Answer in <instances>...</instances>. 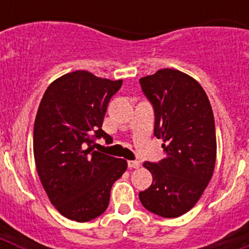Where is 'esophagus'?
Wrapping results in <instances>:
<instances>
[{"mask_svg":"<svg viewBox=\"0 0 249 249\" xmlns=\"http://www.w3.org/2000/svg\"><path fill=\"white\" fill-rule=\"evenodd\" d=\"M141 163L138 160H128V167L129 168H140Z\"/></svg>","mask_w":249,"mask_h":249,"instance_id":"34e87169","label":"esophagus"}]
</instances>
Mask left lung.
Listing matches in <instances>:
<instances>
[{
	"label": "left lung",
	"mask_w": 249,
	"mask_h": 249,
	"mask_svg": "<svg viewBox=\"0 0 249 249\" xmlns=\"http://www.w3.org/2000/svg\"><path fill=\"white\" fill-rule=\"evenodd\" d=\"M155 108V136L167 156L144 162L153 182L140 192L146 210L176 218L198 202L213 176L217 141L213 111L206 92L193 77L163 68L140 80Z\"/></svg>",
	"instance_id": "8db88e82"
}]
</instances>
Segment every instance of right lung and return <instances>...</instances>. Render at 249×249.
I'll return each instance as SVG.
<instances>
[{"label":"right lung","mask_w":249,"mask_h":249,"mask_svg":"<svg viewBox=\"0 0 249 249\" xmlns=\"http://www.w3.org/2000/svg\"><path fill=\"white\" fill-rule=\"evenodd\" d=\"M122 80L87 71L54 80L46 89L34 127V156L48 199L66 218L89 222L109 203L113 183L127 160L93 151L96 138L111 140L102 129L109 100Z\"/></svg>","instance_id":"right-lung-1"}]
</instances>
